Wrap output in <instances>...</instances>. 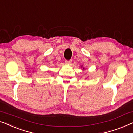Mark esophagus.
I'll return each instance as SVG.
<instances>
[{
    "label": "esophagus",
    "mask_w": 133,
    "mask_h": 133,
    "mask_svg": "<svg viewBox=\"0 0 133 133\" xmlns=\"http://www.w3.org/2000/svg\"><path fill=\"white\" fill-rule=\"evenodd\" d=\"M72 62V60H66L65 61V63L66 64H70V63Z\"/></svg>",
    "instance_id": "34e87169"
}]
</instances>
